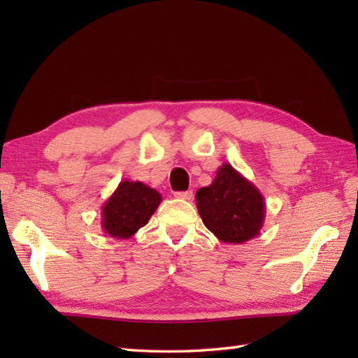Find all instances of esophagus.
<instances>
[{
  "label": "esophagus",
  "instance_id": "obj_1",
  "mask_svg": "<svg viewBox=\"0 0 358 358\" xmlns=\"http://www.w3.org/2000/svg\"><path fill=\"white\" fill-rule=\"evenodd\" d=\"M173 195L177 196V199H180V200H192L194 192L192 191H183V192H175Z\"/></svg>",
  "mask_w": 358,
  "mask_h": 358
}]
</instances>
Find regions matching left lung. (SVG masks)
<instances>
[{
	"instance_id": "obj_1",
	"label": "left lung",
	"mask_w": 358,
	"mask_h": 358,
	"mask_svg": "<svg viewBox=\"0 0 358 358\" xmlns=\"http://www.w3.org/2000/svg\"><path fill=\"white\" fill-rule=\"evenodd\" d=\"M195 200L204 226L220 241L241 245L260 234L266 215L263 195L229 163L218 167L214 181L199 189Z\"/></svg>"
}]
</instances>
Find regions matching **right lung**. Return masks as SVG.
I'll list each match as a JSON object with an SVG mask.
<instances>
[{"label":"right lung","mask_w":358,"mask_h":358,"mask_svg":"<svg viewBox=\"0 0 358 358\" xmlns=\"http://www.w3.org/2000/svg\"><path fill=\"white\" fill-rule=\"evenodd\" d=\"M162 195L141 181L123 180L101 208V229L112 238H131L146 226Z\"/></svg>","instance_id":"right-lung-1"}]
</instances>
